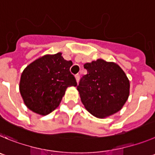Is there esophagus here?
<instances>
[{"mask_svg": "<svg viewBox=\"0 0 155 155\" xmlns=\"http://www.w3.org/2000/svg\"><path fill=\"white\" fill-rule=\"evenodd\" d=\"M75 78H76V82H79V74H76V76H75Z\"/></svg>", "mask_w": 155, "mask_h": 155, "instance_id": "1", "label": "esophagus"}]
</instances>
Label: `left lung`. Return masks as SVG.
<instances>
[{"label":"left lung","instance_id":"left-lung-1","mask_svg":"<svg viewBox=\"0 0 155 155\" xmlns=\"http://www.w3.org/2000/svg\"><path fill=\"white\" fill-rule=\"evenodd\" d=\"M87 74L76 85L81 101L92 115L104 118L120 110L127 100L130 82L117 64L97 59L84 65Z\"/></svg>","mask_w":155,"mask_h":155}]
</instances>
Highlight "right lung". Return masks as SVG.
Returning <instances> with one entry per match:
<instances>
[{"label":"right lung","instance_id":"add662e5","mask_svg":"<svg viewBox=\"0 0 155 155\" xmlns=\"http://www.w3.org/2000/svg\"><path fill=\"white\" fill-rule=\"evenodd\" d=\"M72 61L62 53L45 55L29 64L21 76L19 90L26 107L40 115H47L58 107L69 86H76L69 71Z\"/></svg>","mask_w":155,"mask_h":155}]
</instances>
